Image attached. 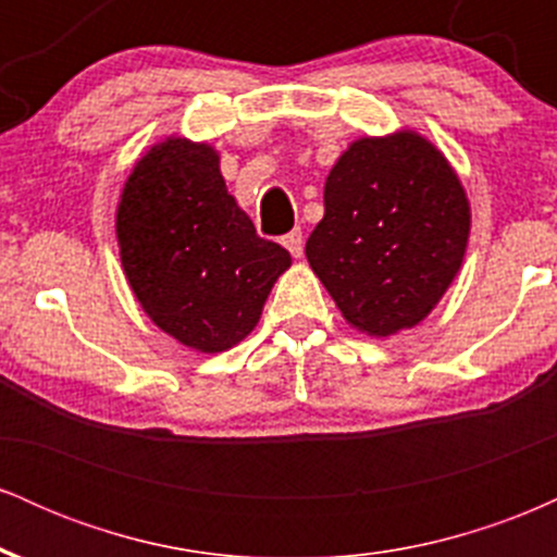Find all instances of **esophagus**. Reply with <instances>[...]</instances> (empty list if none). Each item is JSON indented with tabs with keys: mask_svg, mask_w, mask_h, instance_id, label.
I'll return each mask as SVG.
<instances>
[{
	"mask_svg": "<svg viewBox=\"0 0 557 557\" xmlns=\"http://www.w3.org/2000/svg\"><path fill=\"white\" fill-rule=\"evenodd\" d=\"M283 246L298 259L304 253V235H300V230H290V233L283 235Z\"/></svg>",
	"mask_w": 557,
	"mask_h": 557,
	"instance_id": "34e87169",
	"label": "esophagus"
}]
</instances>
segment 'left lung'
<instances>
[{
	"mask_svg": "<svg viewBox=\"0 0 557 557\" xmlns=\"http://www.w3.org/2000/svg\"><path fill=\"white\" fill-rule=\"evenodd\" d=\"M469 233L458 172L430 138L400 127L337 157L306 259L350 327L389 337L430 317L461 272Z\"/></svg>",
	"mask_w": 557,
	"mask_h": 557,
	"instance_id": "left-lung-1",
	"label": "left lung"
}]
</instances>
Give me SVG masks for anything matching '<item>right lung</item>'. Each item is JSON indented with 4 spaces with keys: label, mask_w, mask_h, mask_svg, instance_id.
<instances>
[{
    "label": "right lung",
    "mask_w": 557,
    "mask_h": 557,
    "mask_svg": "<svg viewBox=\"0 0 557 557\" xmlns=\"http://www.w3.org/2000/svg\"><path fill=\"white\" fill-rule=\"evenodd\" d=\"M114 233L140 309L198 354H222L251 335L293 264L227 194L220 151L185 136L157 140L133 164Z\"/></svg>",
    "instance_id": "add662e5"
}]
</instances>
